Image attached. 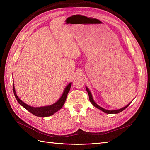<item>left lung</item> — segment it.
Returning <instances> with one entry per match:
<instances>
[{
	"label": "left lung",
	"instance_id": "8db88e82",
	"mask_svg": "<svg viewBox=\"0 0 150 150\" xmlns=\"http://www.w3.org/2000/svg\"><path fill=\"white\" fill-rule=\"evenodd\" d=\"M86 91H87V92H88V95H89V101H90L91 103V104H93V105L94 107H96V108L99 109V110H100L101 111H102L103 112H105V113H107V114H117V113H119V112H120L123 111L124 110H125V109H126L127 107H128V106L129 105V104H130V103H131H131H129L128 104H127V105L125 106V107L122 108H120V109H119V110H106V109H104V108L101 107L100 106H99L98 104H97L96 103H95V101H94V99H93V96H92V94H91V91H90L89 89H88V88L87 87V86H86Z\"/></svg>",
	"mask_w": 150,
	"mask_h": 150
}]
</instances>
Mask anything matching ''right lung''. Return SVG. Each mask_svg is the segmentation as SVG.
Returning <instances> with one entry per match:
<instances>
[{"instance_id":"add662e5","label":"right lung","mask_w":150,"mask_h":150,"mask_svg":"<svg viewBox=\"0 0 150 150\" xmlns=\"http://www.w3.org/2000/svg\"><path fill=\"white\" fill-rule=\"evenodd\" d=\"M12 81H13V93H14L15 97L18 103H19L22 106H23L25 109H26L28 111L31 112L32 114H33L34 115L36 116H39V117H47V116H52V115L54 114V113H56L57 111L59 110L60 109H61L66 101L67 95L71 87V84H72V83H70L69 84H68L66 86V87L64 88V91H63L61 98L59 99L56 103H54V104H51V105L49 106H41V107H33L25 104L22 100H21V99L19 98V97L17 96L16 92L15 87H14L13 79Z\"/></svg>"}]
</instances>
